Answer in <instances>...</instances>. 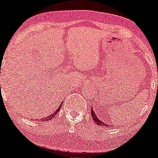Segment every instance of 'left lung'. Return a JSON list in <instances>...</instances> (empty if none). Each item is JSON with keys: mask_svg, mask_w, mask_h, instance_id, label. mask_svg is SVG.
Instances as JSON below:
<instances>
[{"mask_svg": "<svg viewBox=\"0 0 158 158\" xmlns=\"http://www.w3.org/2000/svg\"><path fill=\"white\" fill-rule=\"evenodd\" d=\"M90 112H91V117H92V118H93V120L94 121V123H97L98 126H103V127H106V126L109 127V126H111V125H109V124H108V123L103 122V121L101 120L100 119L98 118L97 116L96 115L95 112L94 111L93 107L91 108V111H90Z\"/></svg>", "mask_w": 158, "mask_h": 158, "instance_id": "left-lung-1", "label": "left lung"}]
</instances>
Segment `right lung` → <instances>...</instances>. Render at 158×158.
<instances>
[{"mask_svg": "<svg viewBox=\"0 0 158 158\" xmlns=\"http://www.w3.org/2000/svg\"><path fill=\"white\" fill-rule=\"evenodd\" d=\"M61 106H62V102H61V104L60 105V106H59V108H58L56 110V111L54 112V113H52V114H50V116H48V117H45V118H41V120L42 121V122H45V121H47V122H48V121L52 120V119L54 118V117H55V116L56 115V114H57L58 113H59V110H60V108H61Z\"/></svg>", "mask_w": 158, "mask_h": 158, "instance_id": "1", "label": "right lung"}]
</instances>
